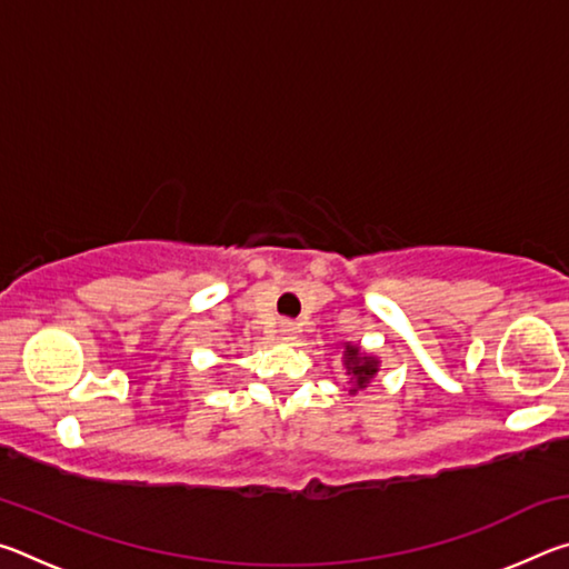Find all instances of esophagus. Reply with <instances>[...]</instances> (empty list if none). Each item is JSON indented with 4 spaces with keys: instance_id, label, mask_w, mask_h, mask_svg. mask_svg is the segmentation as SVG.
I'll use <instances>...</instances> for the list:
<instances>
[{
    "instance_id": "1",
    "label": "esophagus",
    "mask_w": 569,
    "mask_h": 569,
    "mask_svg": "<svg viewBox=\"0 0 569 569\" xmlns=\"http://www.w3.org/2000/svg\"><path fill=\"white\" fill-rule=\"evenodd\" d=\"M281 333H283L286 341H291L293 336H296V326H293V323H283V326H281Z\"/></svg>"
}]
</instances>
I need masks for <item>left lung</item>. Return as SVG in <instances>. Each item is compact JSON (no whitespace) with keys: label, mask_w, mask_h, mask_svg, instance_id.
<instances>
[{"label":"left lung","mask_w":569,"mask_h":569,"mask_svg":"<svg viewBox=\"0 0 569 569\" xmlns=\"http://www.w3.org/2000/svg\"><path fill=\"white\" fill-rule=\"evenodd\" d=\"M343 369L349 373V383H351V393L366 389L371 383V379L379 373V359L377 356L363 353L356 343H346L343 346Z\"/></svg>","instance_id":"1"}]
</instances>
